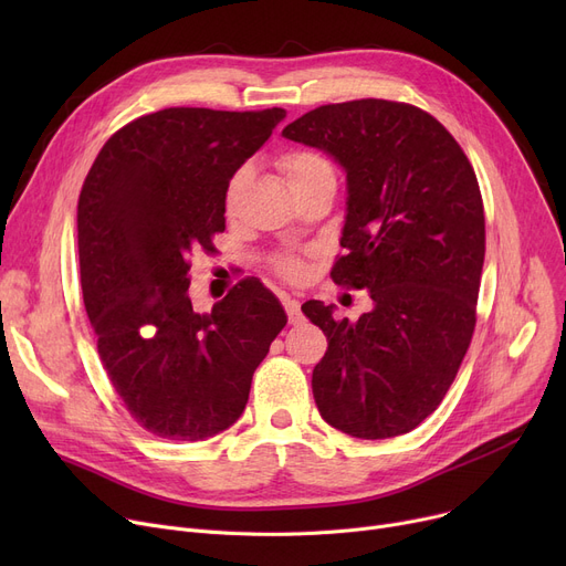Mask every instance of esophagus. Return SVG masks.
Listing matches in <instances>:
<instances>
[{"label": "esophagus", "instance_id": "34e87169", "mask_svg": "<svg viewBox=\"0 0 566 566\" xmlns=\"http://www.w3.org/2000/svg\"><path fill=\"white\" fill-rule=\"evenodd\" d=\"M284 303V310H286V316H289V323H301L303 321V314H301V303L295 298H289V295H284L282 298Z\"/></svg>", "mask_w": 566, "mask_h": 566}]
</instances>
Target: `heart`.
I'll use <instances>...</instances> for the list:
<instances>
[{"instance_id":"obj_1","label":"heart","mask_w":566,"mask_h":566,"mask_svg":"<svg viewBox=\"0 0 566 566\" xmlns=\"http://www.w3.org/2000/svg\"><path fill=\"white\" fill-rule=\"evenodd\" d=\"M282 171L286 176V181L293 184V181H301V178H310V176L333 171V169L321 156L310 154V151H298V154H289L282 158ZM245 178H248V169H238L233 174V178L229 181V188H227L229 206L235 201L238 192H241ZM277 271L289 280H298L305 275V263L295 256H282V259H277Z\"/></svg>"}]
</instances>
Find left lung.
<instances>
[{"mask_svg": "<svg viewBox=\"0 0 566 566\" xmlns=\"http://www.w3.org/2000/svg\"><path fill=\"white\" fill-rule=\"evenodd\" d=\"M282 135L344 169L346 254L331 275L371 298L358 321L303 305L328 337L312 374L321 418L363 440L408 433L448 395L472 339L486 245L478 176L444 126L406 103L323 105Z\"/></svg>", "mask_w": 566, "mask_h": 566, "instance_id": "1", "label": "left lung"}]
</instances>
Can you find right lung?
<instances>
[{
    "instance_id": "right-lung-1",
    "label": "right lung",
    "mask_w": 566,
    "mask_h": 566,
    "mask_svg": "<svg viewBox=\"0 0 566 566\" xmlns=\"http://www.w3.org/2000/svg\"><path fill=\"white\" fill-rule=\"evenodd\" d=\"M286 116L282 107H169L114 133L77 201L80 282L101 363L133 418L197 442L241 418L254 369L286 325L275 293L243 280L195 312L190 256L224 231L233 174Z\"/></svg>"
}]
</instances>
